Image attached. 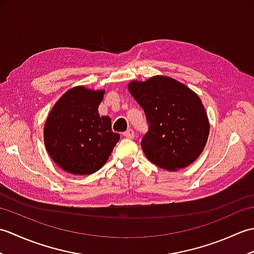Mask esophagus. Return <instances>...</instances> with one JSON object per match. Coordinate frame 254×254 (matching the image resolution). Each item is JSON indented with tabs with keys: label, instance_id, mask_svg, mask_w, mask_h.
Returning a JSON list of instances; mask_svg holds the SVG:
<instances>
[{
	"label": "esophagus",
	"instance_id": "34e87169",
	"mask_svg": "<svg viewBox=\"0 0 254 254\" xmlns=\"http://www.w3.org/2000/svg\"><path fill=\"white\" fill-rule=\"evenodd\" d=\"M123 136L127 137V138H130V139H133L134 138V131L131 130V128H128V130L127 132L123 133Z\"/></svg>",
	"mask_w": 254,
	"mask_h": 254
}]
</instances>
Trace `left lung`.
Listing matches in <instances>:
<instances>
[{"label":"left lung","mask_w":254,"mask_h":254,"mask_svg":"<svg viewBox=\"0 0 254 254\" xmlns=\"http://www.w3.org/2000/svg\"><path fill=\"white\" fill-rule=\"evenodd\" d=\"M128 91L143 108L148 131L141 146L147 159L176 171L191 165L206 145L209 122L199 97L168 76L133 80Z\"/></svg>","instance_id":"1"}]
</instances>
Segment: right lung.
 Segmentation results:
<instances>
[{
  "mask_svg": "<svg viewBox=\"0 0 254 254\" xmlns=\"http://www.w3.org/2000/svg\"><path fill=\"white\" fill-rule=\"evenodd\" d=\"M105 90L76 86L53 106L44 128L48 154L72 175H91L104 166L120 139L111 130V119L100 117Z\"/></svg>",
  "mask_w": 254,
  "mask_h": 254,
  "instance_id": "obj_1",
  "label": "right lung"
}]
</instances>
